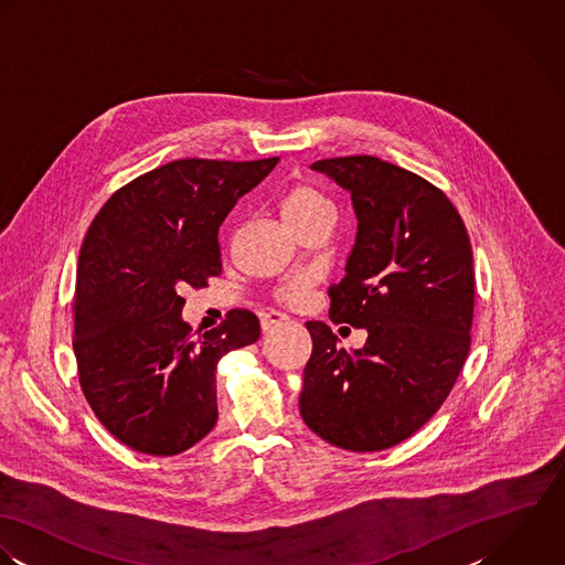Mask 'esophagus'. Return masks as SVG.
<instances>
[{
  "mask_svg": "<svg viewBox=\"0 0 565 565\" xmlns=\"http://www.w3.org/2000/svg\"><path fill=\"white\" fill-rule=\"evenodd\" d=\"M286 321H288V317H286V315H281V312H275V310H270V312H262V315H259V326H262V330H264V332H270V330H275V328L284 326Z\"/></svg>",
  "mask_w": 565,
  "mask_h": 565,
  "instance_id": "1",
  "label": "esophagus"
}]
</instances>
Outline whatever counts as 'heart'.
Here are the masks:
<instances>
[{
	"instance_id": "heart-1",
	"label": "heart",
	"mask_w": 565,
	"mask_h": 565,
	"mask_svg": "<svg viewBox=\"0 0 565 565\" xmlns=\"http://www.w3.org/2000/svg\"><path fill=\"white\" fill-rule=\"evenodd\" d=\"M284 218L292 226L306 225L321 216H334L332 201L315 185H295L281 201ZM310 290L308 277H297L279 288L277 297L286 303H301Z\"/></svg>"
}]
</instances>
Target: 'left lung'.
Here are the masks:
<instances>
[{
  "label": "left lung",
  "mask_w": 565,
  "mask_h": 565,
  "mask_svg": "<svg viewBox=\"0 0 565 565\" xmlns=\"http://www.w3.org/2000/svg\"><path fill=\"white\" fill-rule=\"evenodd\" d=\"M351 194L358 231L330 319L366 330L360 349L308 321L312 355L299 411L312 433L351 451L393 448L446 402L469 351L473 259L450 199L377 157L310 166Z\"/></svg>",
  "instance_id": "8db88e82"
}]
</instances>
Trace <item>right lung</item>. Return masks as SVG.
<instances>
[{"label":"right lung","instance_id":"1","mask_svg":"<svg viewBox=\"0 0 565 565\" xmlns=\"http://www.w3.org/2000/svg\"><path fill=\"white\" fill-rule=\"evenodd\" d=\"M277 161H172L117 190L89 226L74 353L89 406L124 446L174 456L216 426V364L259 339V321L231 310L192 339L181 292L221 275L218 228Z\"/></svg>","mask_w":565,"mask_h":565}]
</instances>
